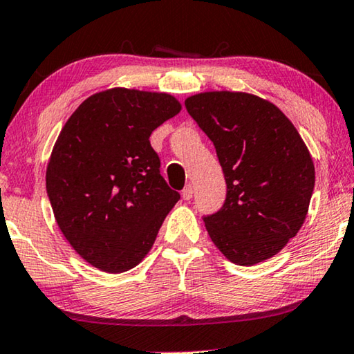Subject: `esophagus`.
I'll return each instance as SVG.
<instances>
[{"label":"esophagus","mask_w":354,"mask_h":354,"mask_svg":"<svg viewBox=\"0 0 354 354\" xmlns=\"http://www.w3.org/2000/svg\"><path fill=\"white\" fill-rule=\"evenodd\" d=\"M181 195H183L184 200H190V198H192V195H194V186H192V184H186V187L183 189Z\"/></svg>","instance_id":"1"}]
</instances>
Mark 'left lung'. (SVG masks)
<instances>
[{
  "label": "left lung",
  "instance_id": "1",
  "mask_svg": "<svg viewBox=\"0 0 354 354\" xmlns=\"http://www.w3.org/2000/svg\"><path fill=\"white\" fill-rule=\"evenodd\" d=\"M227 181L225 203L205 225L230 261L252 266L279 254L306 221L315 167L304 140L276 105L255 94L206 91L186 99Z\"/></svg>",
  "mask_w": 354,
  "mask_h": 354
}]
</instances>
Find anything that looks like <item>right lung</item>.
<instances>
[{"label": "right lung", "instance_id": "add662e5", "mask_svg": "<svg viewBox=\"0 0 354 354\" xmlns=\"http://www.w3.org/2000/svg\"><path fill=\"white\" fill-rule=\"evenodd\" d=\"M181 109L167 93L105 89L83 100L56 138L46 173L55 221L100 271L136 268L179 200L149 137Z\"/></svg>", "mask_w": 354, "mask_h": 354}]
</instances>
